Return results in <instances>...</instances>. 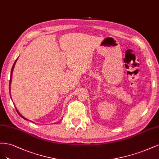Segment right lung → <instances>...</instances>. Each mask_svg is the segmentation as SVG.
Listing matches in <instances>:
<instances>
[{
  "label": "right lung",
  "instance_id": "obj_1",
  "mask_svg": "<svg viewBox=\"0 0 159 159\" xmlns=\"http://www.w3.org/2000/svg\"><path fill=\"white\" fill-rule=\"evenodd\" d=\"M17 59H18V58L16 59V61H15V62H14V65H13V66H12V70H11V79H10V84H9V90H10V93H11V81H12V72H13V69H14V65H15V64H16V62L17 61ZM10 95H11V94H10ZM11 99H12V98H11ZM16 111H17V112H18V114L20 116H21L23 119H24V120H28L26 118H25L24 117H23L21 114H20L19 113V111H18V110H17L16 107Z\"/></svg>",
  "mask_w": 159,
  "mask_h": 159
}]
</instances>
